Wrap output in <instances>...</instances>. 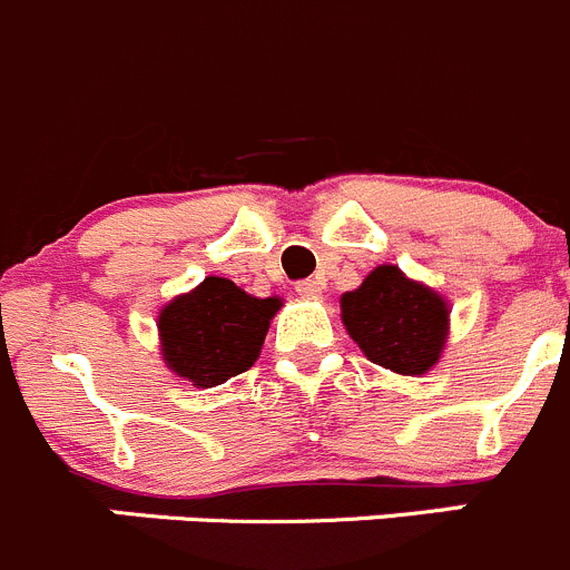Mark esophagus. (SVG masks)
Masks as SVG:
<instances>
[{"label": "esophagus", "instance_id": "34e87169", "mask_svg": "<svg viewBox=\"0 0 570 570\" xmlns=\"http://www.w3.org/2000/svg\"><path fill=\"white\" fill-rule=\"evenodd\" d=\"M321 291H324V283L318 277H309V279H298L296 283V293L302 298H318Z\"/></svg>", "mask_w": 570, "mask_h": 570}]
</instances>
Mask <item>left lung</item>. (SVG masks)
Here are the masks:
<instances>
[{"instance_id":"8db88e82","label":"left lung","mask_w":570,"mask_h":570,"mask_svg":"<svg viewBox=\"0 0 570 570\" xmlns=\"http://www.w3.org/2000/svg\"><path fill=\"white\" fill-rule=\"evenodd\" d=\"M343 324L371 363L415 376L441 357L449 307L435 291L404 277L396 266H380L363 285L341 298Z\"/></svg>"}]
</instances>
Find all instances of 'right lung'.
I'll use <instances>...</instances> for the list:
<instances>
[{"label": "right lung", "instance_id": "right-lung-1", "mask_svg": "<svg viewBox=\"0 0 570 570\" xmlns=\"http://www.w3.org/2000/svg\"><path fill=\"white\" fill-rule=\"evenodd\" d=\"M279 298H255L233 279L207 277L196 291L163 307L160 341L168 368L213 387L252 368Z\"/></svg>", "mask_w": 570, "mask_h": 570}]
</instances>
